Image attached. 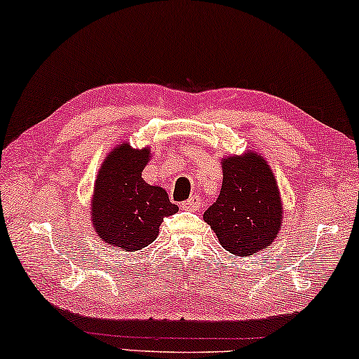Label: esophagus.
Returning <instances> with one entry per match:
<instances>
[{
    "mask_svg": "<svg viewBox=\"0 0 359 359\" xmlns=\"http://www.w3.org/2000/svg\"><path fill=\"white\" fill-rule=\"evenodd\" d=\"M201 205H202V198L198 197V195H192L189 201L180 203V208H182V210H197Z\"/></svg>",
    "mask_w": 359,
    "mask_h": 359,
    "instance_id": "34e87169",
    "label": "esophagus"
}]
</instances>
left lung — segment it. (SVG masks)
Instances as JSON below:
<instances>
[{
	"label": "left lung",
	"instance_id": "1",
	"mask_svg": "<svg viewBox=\"0 0 359 359\" xmlns=\"http://www.w3.org/2000/svg\"><path fill=\"white\" fill-rule=\"evenodd\" d=\"M222 172L220 195L203 213V220L226 252L257 255L281 230L283 208L273 172L260 154L252 151L222 158Z\"/></svg>",
	"mask_w": 359,
	"mask_h": 359
}]
</instances>
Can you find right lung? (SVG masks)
<instances>
[{"mask_svg": "<svg viewBox=\"0 0 359 359\" xmlns=\"http://www.w3.org/2000/svg\"><path fill=\"white\" fill-rule=\"evenodd\" d=\"M149 161L151 147L133 149L122 142L97 172L90 220L97 237L111 247L127 252L147 247L157 238L164 217L179 210L164 189L142 179Z\"/></svg>", "mask_w": 359, "mask_h": 359, "instance_id": "add662e5", "label": "right lung"}]
</instances>
